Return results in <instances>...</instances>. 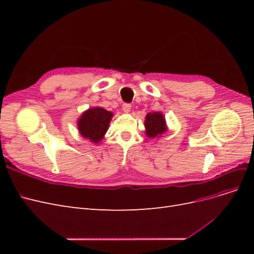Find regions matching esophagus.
Returning a JSON list of instances; mask_svg holds the SVG:
<instances>
[{"label": "esophagus", "mask_w": 254, "mask_h": 254, "mask_svg": "<svg viewBox=\"0 0 254 254\" xmlns=\"http://www.w3.org/2000/svg\"><path fill=\"white\" fill-rule=\"evenodd\" d=\"M123 111H124L125 113H128V112H130V109H131V105L130 104H124L123 105Z\"/></svg>", "instance_id": "obj_1"}]
</instances>
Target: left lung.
<instances>
[{
	"label": "left lung",
	"mask_w": 254,
	"mask_h": 254,
	"mask_svg": "<svg viewBox=\"0 0 254 254\" xmlns=\"http://www.w3.org/2000/svg\"><path fill=\"white\" fill-rule=\"evenodd\" d=\"M144 125L146 128L145 133L150 139L161 136L167 130L165 119L160 112H152L146 115Z\"/></svg>",
	"instance_id": "8db88e82"
}]
</instances>
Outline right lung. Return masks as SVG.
I'll use <instances>...</instances> for the list:
<instances>
[{"instance_id": "right-lung-1", "label": "right lung", "mask_w": 254, "mask_h": 254, "mask_svg": "<svg viewBox=\"0 0 254 254\" xmlns=\"http://www.w3.org/2000/svg\"><path fill=\"white\" fill-rule=\"evenodd\" d=\"M113 113L101 107L84 111L77 122L79 133L86 139L97 144L104 139L108 130Z\"/></svg>"}]
</instances>
